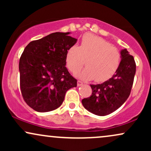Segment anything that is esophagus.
Returning <instances> with one entry per match:
<instances>
[{
	"label": "esophagus",
	"instance_id": "obj_1",
	"mask_svg": "<svg viewBox=\"0 0 151 151\" xmlns=\"http://www.w3.org/2000/svg\"><path fill=\"white\" fill-rule=\"evenodd\" d=\"M81 85H83V82L81 81H77V86H81Z\"/></svg>",
	"mask_w": 151,
	"mask_h": 151
}]
</instances>
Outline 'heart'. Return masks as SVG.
I'll return each instance as SVG.
<instances>
[{
  "label": "heart",
  "mask_w": 151,
  "mask_h": 151,
  "mask_svg": "<svg viewBox=\"0 0 151 151\" xmlns=\"http://www.w3.org/2000/svg\"><path fill=\"white\" fill-rule=\"evenodd\" d=\"M120 62L117 48L92 34L84 35L79 46L71 47L66 55L67 66L72 73L79 72L85 64L86 67L79 74L84 80H108L116 73Z\"/></svg>",
  "instance_id": "b5f03b06"
}]
</instances>
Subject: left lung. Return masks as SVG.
<instances>
[{
  "instance_id": "1",
  "label": "left lung",
  "mask_w": 151,
  "mask_h": 151,
  "mask_svg": "<svg viewBox=\"0 0 151 151\" xmlns=\"http://www.w3.org/2000/svg\"><path fill=\"white\" fill-rule=\"evenodd\" d=\"M119 68L113 77L102 84H90L92 93L83 99L81 103L86 110L98 116L115 111L129 98L136 74V62L127 50L121 51Z\"/></svg>"
}]
</instances>
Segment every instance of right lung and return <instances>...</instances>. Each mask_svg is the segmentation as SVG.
<instances>
[{
	"label": "right lung",
	"instance_id": "obj_1",
	"mask_svg": "<svg viewBox=\"0 0 151 151\" xmlns=\"http://www.w3.org/2000/svg\"><path fill=\"white\" fill-rule=\"evenodd\" d=\"M70 32H54L25 47L19 62L20 91L24 101L38 112L58 109L77 79L67 70L66 55L77 40Z\"/></svg>",
	"mask_w": 151,
	"mask_h": 151
}]
</instances>
